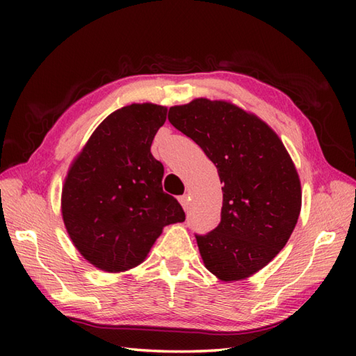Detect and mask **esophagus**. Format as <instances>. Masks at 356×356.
Wrapping results in <instances>:
<instances>
[{
  "label": "esophagus",
  "instance_id": "34e87169",
  "mask_svg": "<svg viewBox=\"0 0 356 356\" xmlns=\"http://www.w3.org/2000/svg\"><path fill=\"white\" fill-rule=\"evenodd\" d=\"M179 202H180V205H182V208H184L185 211H188V208H190V197H188L186 194H185V195H180Z\"/></svg>",
  "mask_w": 356,
  "mask_h": 356
}]
</instances>
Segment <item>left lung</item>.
I'll use <instances>...</instances> for the list:
<instances>
[{
	"label": "left lung",
	"instance_id": "obj_1",
	"mask_svg": "<svg viewBox=\"0 0 356 356\" xmlns=\"http://www.w3.org/2000/svg\"><path fill=\"white\" fill-rule=\"evenodd\" d=\"M168 120L205 151L225 184L220 223L195 237L203 264L225 283L252 277L298 222L301 182L292 157L264 120L231 101L195 97L171 107Z\"/></svg>",
	"mask_w": 356,
	"mask_h": 356
}]
</instances>
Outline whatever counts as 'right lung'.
Segmentation results:
<instances>
[{
  "instance_id": "add662e5",
  "label": "right lung",
  "mask_w": 356,
  "mask_h": 356,
  "mask_svg": "<svg viewBox=\"0 0 356 356\" xmlns=\"http://www.w3.org/2000/svg\"><path fill=\"white\" fill-rule=\"evenodd\" d=\"M166 111L151 102L113 111L67 171L61 193L67 234L104 272L139 266L165 226L185 220L179 202L163 193V165L149 151Z\"/></svg>"
}]
</instances>
